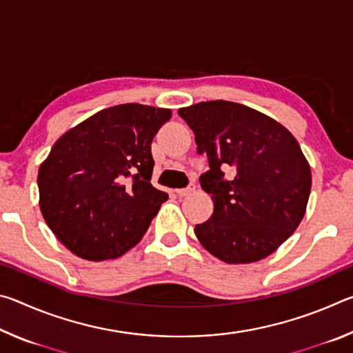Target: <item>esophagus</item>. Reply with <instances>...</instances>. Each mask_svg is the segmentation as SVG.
I'll return each instance as SVG.
<instances>
[{
    "mask_svg": "<svg viewBox=\"0 0 353 353\" xmlns=\"http://www.w3.org/2000/svg\"><path fill=\"white\" fill-rule=\"evenodd\" d=\"M194 190H196L194 183H190L187 188H179V190H176V193H177L179 196H190L191 193H193Z\"/></svg>",
    "mask_w": 353,
    "mask_h": 353,
    "instance_id": "1",
    "label": "esophagus"
}]
</instances>
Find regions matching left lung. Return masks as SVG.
Masks as SVG:
<instances>
[{"mask_svg": "<svg viewBox=\"0 0 353 353\" xmlns=\"http://www.w3.org/2000/svg\"><path fill=\"white\" fill-rule=\"evenodd\" d=\"M179 115L210 165L201 187L214 207L194 227L199 243L229 265L266 259L301 224L312 190L294 135L265 113L223 99L182 107ZM225 168L236 174L230 181H223Z\"/></svg>", "mask_w": 353, "mask_h": 353, "instance_id": "left-lung-1", "label": "left lung"}]
</instances>
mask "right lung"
I'll return each mask as SVG.
<instances>
[{
	"label": "right lung",
	"mask_w": 353,
	"mask_h": 353,
	"mask_svg": "<svg viewBox=\"0 0 353 353\" xmlns=\"http://www.w3.org/2000/svg\"><path fill=\"white\" fill-rule=\"evenodd\" d=\"M170 109L109 107L67 130L39 168V205L65 248L88 261L118 259L146 234L168 193L152 187L151 143Z\"/></svg>",
	"instance_id": "right-lung-1"
}]
</instances>
